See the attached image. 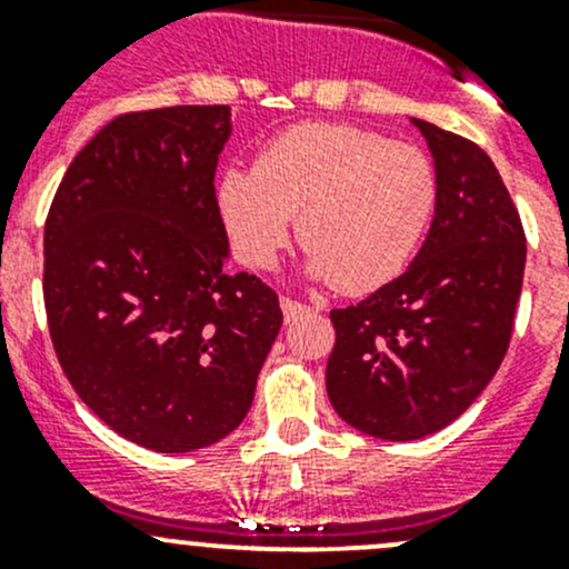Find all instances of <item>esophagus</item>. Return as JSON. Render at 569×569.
<instances>
[{"label":"esophagus","mask_w":569,"mask_h":569,"mask_svg":"<svg viewBox=\"0 0 569 569\" xmlns=\"http://www.w3.org/2000/svg\"><path fill=\"white\" fill-rule=\"evenodd\" d=\"M280 308H283L286 321H291V319H297V317H302V313L311 311V306H306V302H300V300H291V297H280Z\"/></svg>","instance_id":"esophagus-1"}]
</instances>
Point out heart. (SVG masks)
Here are the masks:
<instances>
[{
	"label": "heart",
	"mask_w": 569,
	"mask_h": 569,
	"mask_svg": "<svg viewBox=\"0 0 569 569\" xmlns=\"http://www.w3.org/2000/svg\"><path fill=\"white\" fill-rule=\"evenodd\" d=\"M222 220L248 267H272L291 222L308 269L363 295L407 267L432 220L438 178L421 148L352 123H300L231 168L217 189Z\"/></svg>",
	"instance_id": "heart-1"
}]
</instances>
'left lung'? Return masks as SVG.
Masks as SVG:
<instances>
[{"instance_id":"obj_1","label":"left lung","mask_w":569,"mask_h":569,"mask_svg":"<svg viewBox=\"0 0 569 569\" xmlns=\"http://www.w3.org/2000/svg\"><path fill=\"white\" fill-rule=\"evenodd\" d=\"M435 157L427 242L399 278L330 311L327 396L349 427L418 440L449 427L496 377L523 289L526 233L492 159L412 118Z\"/></svg>"}]
</instances>
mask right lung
Returning <instances> with one entry per match:
<instances>
[{
	"mask_svg": "<svg viewBox=\"0 0 569 569\" xmlns=\"http://www.w3.org/2000/svg\"><path fill=\"white\" fill-rule=\"evenodd\" d=\"M231 109L118 114L77 153L43 231L51 343L79 399L159 455L206 449L248 416L278 295L228 274L214 170Z\"/></svg>",
	"mask_w": 569,
	"mask_h": 569,
	"instance_id": "1",
	"label": "right lung"
}]
</instances>
